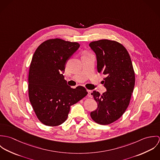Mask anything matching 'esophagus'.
<instances>
[{"label":"esophagus","mask_w":160,"mask_h":160,"mask_svg":"<svg viewBox=\"0 0 160 160\" xmlns=\"http://www.w3.org/2000/svg\"><path fill=\"white\" fill-rule=\"evenodd\" d=\"M88 97H91L92 98V91L91 90H88Z\"/></svg>","instance_id":"obj_1"}]
</instances>
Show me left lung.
I'll use <instances>...</instances> for the list:
<instances>
[{
	"label": "left lung",
	"mask_w": 160,
	"mask_h": 160,
	"mask_svg": "<svg viewBox=\"0 0 160 160\" xmlns=\"http://www.w3.org/2000/svg\"><path fill=\"white\" fill-rule=\"evenodd\" d=\"M89 47L95 52L97 71L105 76L107 91L92 93L98 108L91 113L98 124L107 125L118 119L127 109L135 85V74L129 54L122 44L114 41H93Z\"/></svg>",
	"instance_id": "8db88e82"
}]
</instances>
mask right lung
<instances>
[{"label":"right lung","instance_id":"obj_1","mask_svg":"<svg viewBox=\"0 0 160 160\" xmlns=\"http://www.w3.org/2000/svg\"><path fill=\"white\" fill-rule=\"evenodd\" d=\"M79 46L60 39H49L33 55L28 76L29 98L38 118L46 126L63 123L71 106L88 94L82 86L71 88L63 74L67 62Z\"/></svg>","mask_w":160,"mask_h":160}]
</instances>
